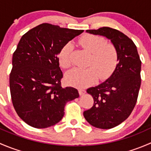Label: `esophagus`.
Masks as SVG:
<instances>
[{
	"label": "esophagus",
	"instance_id": "obj_1",
	"mask_svg": "<svg viewBox=\"0 0 151 151\" xmlns=\"http://www.w3.org/2000/svg\"><path fill=\"white\" fill-rule=\"evenodd\" d=\"M86 93V91L83 89H79V93H80V96H83Z\"/></svg>",
	"mask_w": 151,
	"mask_h": 151
}]
</instances>
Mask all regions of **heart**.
<instances>
[{"label": "heart", "instance_id": "heart-1", "mask_svg": "<svg viewBox=\"0 0 151 151\" xmlns=\"http://www.w3.org/2000/svg\"><path fill=\"white\" fill-rule=\"evenodd\" d=\"M81 46L92 53L90 68H74L66 74V81L68 85L77 88H85L93 84L98 78L105 80L109 78L118 63V52L112 44H107L101 36L86 34L80 39ZM72 44L64 45L58 55V61L63 68H68L71 64Z\"/></svg>", "mask_w": 151, "mask_h": 151}]
</instances>
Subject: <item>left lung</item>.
Masks as SVG:
<instances>
[{
	"instance_id": "obj_1",
	"label": "left lung",
	"mask_w": 151,
	"mask_h": 151,
	"mask_svg": "<svg viewBox=\"0 0 151 151\" xmlns=\"http://www.w3.org/2000/svg\"><path fill=\"white\" fill-rule=\"evenodd\" d=\"M110 40L118 52V63L104 83L87 89L93 98V106L83 112L91 126L102 129L115 127L132 113L141 85V60L132 39L115 29L103 27L87 30Z\"/></svg>"
}]
</instances>
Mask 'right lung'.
Here are the masks:
<instances>
[{
	"mask_svg": "<svg viewBox=\"0 0 151 151\" xmlns=\"http://www.w3.org/2000/svg\"><path fill=\"white\" fill-rule=\"evenodd\" d=\"M83 30L43 23L22 36L12 57L9 87L19 118L32 127L45 129L63 118L65 105L79 97L72 87L62 88L58 55Z\"/></svg>",
	"mask_w": 151,
	"mask_h": 151,
	"instance_id": "right-lung-1",
	"label": "right lung"
}]
</instances>
